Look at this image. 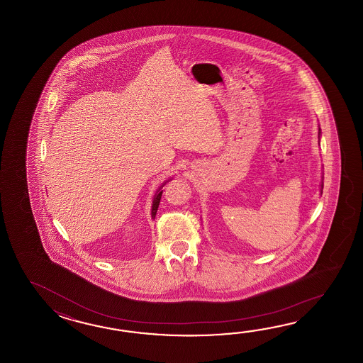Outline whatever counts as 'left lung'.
<instances>
[{
	"mask_svg": "<svg viewBox=\"0 0 363 363\" xmlns=\"http://www.w3.org/2000/svg\"><path fill=\"white\" fill-rule=\"evenodd\" d=\"M319 136H320V128H319ZM320 186H322V189H320V191H323V183H322V185H320Z\"/></svg>",
	"mask_w": 363,
	"mask_h": 363,
	"instance_id": "left-lung-1",
	"label": "left lung"
}]
</instances>
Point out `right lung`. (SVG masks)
<instances>
[{
	"label": "right lung",
	"instance_id": "add662e5",
	"mask_svg": "<svg viewBox=\"0 0 363 363\" xmlns=\"http://www.w3.org/2000/svg\"><path fill=\"white\" fill-rule=\"evenodd\" d=\"M163 185H164V183H163L162 186ZM162 186H160V188H158V191L155 192V199H153V203H152V218H153V219L155 218L157 210H158V206H160V201H161V197H162L163 191H161V189H162Z\"/></svg>",
	"mask_w": 363,
	"mask_h": 363
}]
</instances>
